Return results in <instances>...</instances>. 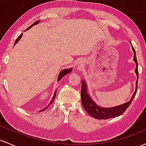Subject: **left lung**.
<instances>
[{"mask_svg": "<svg viewBox=\"0 0 146 146\" xmlns=\"http://www.w3.org/2000/svg\"><path fill=\"white\" fill-rule=\"evenodd\" d=\"M133 52H134V61L136 63V69H135V73H136V76H137V80L136 82V90L135 92L131 96V99L127 102L123 104H121L117 106L110 107V108H104L99 106L95 103L92 99L91 96L87 92V85L85 80H82V87H81V100H82V104L83 106V108L86 111L90 114L92 117L96 118V119H107L109 118H114L115 117L121 115L124 112L127 110L129 106L131 103L133 99H134L135 95H136V92H137L138 87V79H139V72H138V64L137 60H136V52L131 45Z\"/></svg>", "mask_w": 146, "mask_h": 146, "instance_id": "obj_1", "label": "left lung"}]
</instances>
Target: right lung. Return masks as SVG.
Segmentation results:
<instances>
[{"label":"right lung","instance_id":"add662e5","mask_svg":"<svg viewBox=\"0 0 146 146\" xmlns=\"http://www.w3.org/2000/svg\"><path fill=\"white\" fill-rule=\"evenodd\" d=\"M39 22H40V20H38V21H36V22H35V23H33V24H32V25H31L30 27H29L28 29H26V31H27V30H29V29H30L32 27H33V26H34V25H36V24H38V23H39ZM22 35H23V33H21V34L20 35V36H19V37H18V38H17V40H15V45H14V46H15V45H16L17 43L18 42H19V40H20L21 38V37H22ZM71 71H72V68H67V69H64V70H61L60 73H59V76H58V78H57V81H58V82H59V81L61 80V78H62L63 77H64V76H65L66 75V74H68V73H70V72H71ZM56 91H55V92H54V96H53L52 99V100H51V101H50V104H49L48 105H47V107H45V108H44V109H42V110H39V112H42V111H44V110H45L46 109H47V108H48L49 106H50V104H51L53 102V101L54 100V99H55V96H56Z\"/></svg>","mask_w":146,"mask_h":146}]
</instances>
